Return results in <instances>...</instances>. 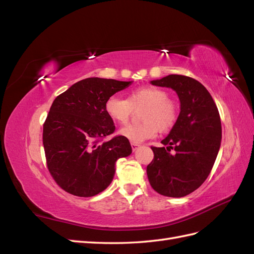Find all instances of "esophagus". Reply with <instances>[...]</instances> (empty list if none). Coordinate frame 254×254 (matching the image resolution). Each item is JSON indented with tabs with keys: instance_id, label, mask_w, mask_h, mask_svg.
Segmentation results:
<instances>
[{
	"instance_id": "obj_1",
	"label": "esophagus",
	"mask_w": 254,
	"mask_h": 254,
	"mask_svg": "<svg viewBox=\"0 0 254 254\" xmlns=\"http://www.w3.org/2000/svg\"><path fill=\"white\" fill-rule=\"evenodd\" d=\"M141 146V144L139 143H131V147H132V150H136L137 148H139Z\"/></svg>"
}]
</instances>
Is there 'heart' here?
I'll return each instance as SVG.
<instances>
[{
	"label": "heart",
	"instance_id": "heart-1",
	"mask_svg": "<svg viewBox=\"0 0 254 254\" xmlns=\"http://www.w3.org/2000/svg\"><path fill=\"white\" fill-rule=\"evenodd\" d=\"M144 107L141 111V124H129L120 129L119 133L132 143H141L155 136L161 131L170 130L178 119V109L175 103L168 99V94L162 89L146 86L130 92L128 99L112 95L107 99L105 109L107 114L119 124L131 117L133 109Z\"/></svg>",
	"mask_w": 254,
	"mask_h": 254
}]
</instances>
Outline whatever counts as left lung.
Wrapping results in <instances>:
<instances>
[{
  "mask_svg": "<svg viewBox=\"0 0 254 254\" xmlns=\"http://www.w3.org/2000/svg\"><path fill=\"white\" fill-rule=\"evenodd\" d=\"M151 84L173 89L180 101V113L162 140L166 147H151L147 165L150 186L167 197H184L197 190L209 176L221 142L218 109L204 86L183 75H168ZM174 148V155L170 149Z\"/></svg>",
  "mask_w": 254,
  "mask_h": 254,
  "instance_id": "obj_1",
  "label": "left lung"
}]
</instances>
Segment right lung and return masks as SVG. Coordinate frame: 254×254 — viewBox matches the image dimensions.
Returning <instances> with one entry per match:
<instances>
[{"instance_id": "1", "label": "right lung", "mask_w": 254, "mask_h": 254, "mask_svg": "<svg viewBox=\"0 0 254 254\" xmlns=\"http://www.w3.org/2000/svg\"><path fill=\"white\" fill-rule=\"evenodd\" d=\"M132 81L90 77L74 83L53 102L43 125L48 168L58 186L78 197H92L110 186L118 159L131 155L124 136L101 143L114 132L105 105Z\"/></svg>"}]
</instances>
